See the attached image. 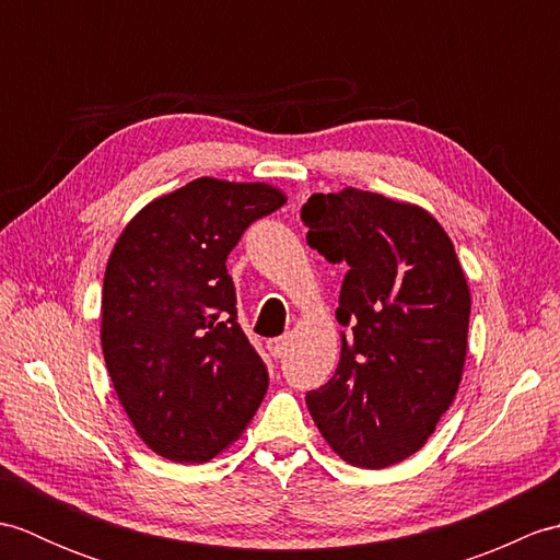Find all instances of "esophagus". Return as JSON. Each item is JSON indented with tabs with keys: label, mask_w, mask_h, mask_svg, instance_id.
Here are the masks:
<instances>
[{
	"label": "esophagus",
	"mask_w": 560,
	"mask_h": 560,
	"mask_svg": "<svg viewBox=\"0 0 560 560\" xmlns=\"http://www.w3.org/2000/svg\"><path fill=\"white\" fill-rule=\"evenodd\" d=\"M289 343H291V337L283 335V337H277V339H269L267 341V349H269L271 355H283V353H287V349H289Z\"/></svg>",
	"instance_id": "34e87169"
}]
</instances>
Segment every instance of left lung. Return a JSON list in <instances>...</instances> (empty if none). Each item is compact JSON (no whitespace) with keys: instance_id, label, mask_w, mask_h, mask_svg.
I'll return each instance as SVG.
<instances>
[{"instance_id":"left-lung-1","label":"left lung","mask_w":560,"mask_h":560,"mask_svg":"<svg viewBox=\"0 0 560 560\" xmlns=\"http://www.w3.org/2000/svg\"><path fill=\"white\" fill-rule=\"evenodd\" d=\"M307 245L347 261L335 377L305 404L337 455L385 469L419 452L455 399L471 293L455 245L431 211L368 189L313 195Z\"/></svg>"}]
</instances>
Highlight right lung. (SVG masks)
<instances>
[{
    "mask_svg": "<svg viewBox=\"0 0 560 560\" xmlns=\"http://www.w3.org/2000/svg\"><path fill=\"white\" fill-rule=\"evenodd\" d=\"M283 205L269 183L207 175L151 199L117 237L103 279V359L137 435L165 459L221 455L267 395V365L235 323L225 257Z\"/></svg>",
    "mask_w": 560,
    "mask_h": 560,
    "instance_id": "right-lung-1",
    "label": "right lung"
}]
</instances>
